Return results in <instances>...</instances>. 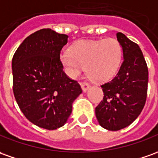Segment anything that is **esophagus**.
Here are the masks:
<instances>
[{"instance_id":"obj_1","label":"esophagus","mask_w":158,"mask_h":158,"mask_svg":"<svg viewBox=\"0 0 158 158\" xmlns=\"http://www.w3.org/2000/svg\"><path fill=\"white\" fill-rule=\"evenodd\" d=\"M81 89H82L83 92H86V91L90 88L89 84V83H87V82H81Z\"/></svg>"}]
</instances>
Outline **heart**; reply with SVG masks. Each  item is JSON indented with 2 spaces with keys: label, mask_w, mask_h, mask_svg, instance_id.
Here are the masks:
<instances>
[{
  "label": "heart",
  "mask_w": 158,
  "mask_h": 158,
  "mask_svg": "<svg viewBox=\"0 0 158 158\" xmlns=\"http://www.w3.org/2000/svg\"><path fill=\"white\" fill-rule=\"evenodd\" d=\"M123 50L116 39L79 40L69 51L61 52L59 61L69 77L76 79L86 70L93 81L105 82L118 72Z\"/></svg>",
  "instance_id": "heart-1"
}]
</instances>
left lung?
Returning a JSON list of instances; mask_svg holds the SVG:
<instances>
[{
	"label": "left lung",
	"mask_w": 158,
	"mask_h": 158,
	"mask_svg": "<svg viewBox=\"0 0 158 158\" xmlns=\"http://www.w3.org/2000/svg\"><path fill=\"white\" fill-rule=\"evenodd\" d=\"M117 40L123 50L122 64L113 80L102 85L103 101L95 107L100 126L109 131L128 127L143 110L148 87V68L142 51L125 34Z\"/></svg>",
	"instance_id": "8db88e82"
}]
</instances>
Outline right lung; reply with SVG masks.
I'll use <instances>...</instances> for the list:
<instances>
[{
	"instance_id": "obj_1",
	"label": "right lung",
	"mask_w": 158,
	"mask_h": 158,
	"mask_svg": "<svg viewBox=\"0 0 158 158\" xmlns=\"http://www.w3.org/2000/svg\"><path fill=\"white\" fill-rule=\"evenodd\" d=\"M68 38L41 29L25 39L12 60L13 89L19 109L30 122L47 130L67 122L73 102L82 92L59 61Z\"/></svg>"
}]
</instances>
